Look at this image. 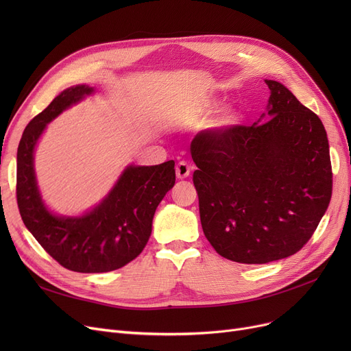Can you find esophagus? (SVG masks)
<instances>
[{
  "label": "esophagus",
  "instance_id": "1",
  "mask_svg": "<svg viewBox=\"0 0 351 351\" xmlns=\"http://www.w3.org/2000/svg\"><path fill=\"white\" fill-rule=\"evenodd\" d=\"M191 175V166L186 162H179L176 165V176L178 179H186Z\"/></svg>",
  "mask_w": 351,
  "mask_h": 351
}]
</instances>
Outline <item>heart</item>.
I'll use <instances>...</instances> for the list:
<instances>
[{"instance_id": "b5f03b06", "label": "heart", "mask_w": 351, "mask_h": 351, "mask_svg": "<svg viewBox=\"0 0 351 351\" xmlns=\"http://www.w3.org/2000/svg\"><path fill=\"white\" fill-rule=\"evenodd\" d=\"M219 105V99L216 98H205L202 99L191 106H188L183 112V119L188 122H202L208 115H210L215 108ZM242 121V112L239 109L237 105L234 104H228L217 109L215 115L208 121L206 128L208 131L213 134H222L229 131V129H233L237 126Z\"/></svg>"}]
</instances>
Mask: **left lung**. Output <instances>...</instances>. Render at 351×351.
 I'll return each mask as SVG.
<instances>
[{
  "instance_id": "8db88e82",
  "label": "left lung",
  "mask_w": 351,
  "mask_h": 351,
  "mask_svg": "<svg viewBox=\"0 0 351 351\" xmlns=\"http://www.w3.org/2000/svg\"><path fill=\"white\" fill-rule=\"evenodd\" d=\"M252 126L206 132L192 142L204 233L229 261L263 265L299 252L331 197L326 129L280 82Z\"/></svg>"
}]
</instances>
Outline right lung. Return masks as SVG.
<instances>
[{
	"label": "right lung",
	"mask_w": 351,
	"mask_h": 351,
	"mask_svg": "<svg viewBox=\"0 0 351 351\" xmlns=\"http://www.w3.org/2000/svg\"><path fill=\"white\" fill-rule=\"evenodd\" d=\"M95 92L86 84L64 89L27 125L16 152V202L25 228L61 266L80 273L112 271L134 261L149 241L158 205L175 185L173 160L131 163L84 213L66 216L48 208L35 175L36 145L49 122Z\"/></svg>",
	"instance_id": "1"
}]
</instances>
